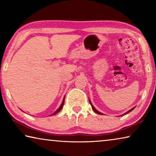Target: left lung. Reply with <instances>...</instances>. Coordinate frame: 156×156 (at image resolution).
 <instances>
[{
	"mask_svg": "<svg viewBox=\"0 0 156 156\" xmlns=\"http://www.w3.org/2000/svg\"><path fill=\"white\" fill-rule=\"evenodd\" d=\"M89 103H90V104H91V108H92V109H93L94 111V112H95V113H97V114H100V115H101V114H102V113H101V112H98V111H97V109H96V108H95L94 107V106H93V105H92V104H91V103L90 100H89ZM134 108H135V107H134ZM134 108H131V110H129V112H127L126 113V114H124V115H125V114H128V113L131 112L132 110H133V109H134Z\"/></svg>",
	"mask_w": 156,
	"mask_h": 156,
	"instance_id": "left-lung-1",
	"label": "left lung"
}]
</instances>
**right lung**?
Instances as JSON below:
<instances>
[{
  "label": "right lung",
  "mask_w": 156,
  "mask_h": 156,
  "mask_svg": "<svg viewBox=\"0 0 156 156\" xmlns=\"http://www.w3.org/2000/svg\"><path fill=\"white\" fill-rule=\"evenodd\" d=\"M65 97H64V99H63V101H62V104L60 105V106H59V107L57 108V110L56 111V112H55L54 113H53V114H52V115H55V114H56L57 113H58L59 111H60L62 108V107H63V105H64V103H65Z\"/></svg>",
  "instance_id": "right-lung-1"
}]
</instances>
